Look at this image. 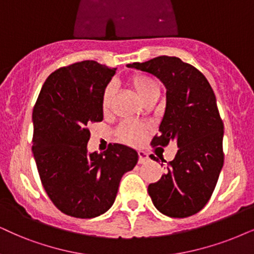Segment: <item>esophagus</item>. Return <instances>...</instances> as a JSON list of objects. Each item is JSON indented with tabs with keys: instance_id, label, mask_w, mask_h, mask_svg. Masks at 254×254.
Segmentation results:
<instances>
[{
	"instance_id": "1",
	"label": "esophagus",
	"mask_w": 254,
	"mask_h": 254,
	"mask_svg": "<svg viewBox=\"0 0 254 254\" xmlns=\"http://www.w3.org/2000/svg\"><path fill=\"white\" fill-rule=\"evenodd\" d=\"M138 157H139V159H138V163L139 164H145V163L149 162V156H147L146 152H144V151H138Z\"/></svg>"
}]
</instances>
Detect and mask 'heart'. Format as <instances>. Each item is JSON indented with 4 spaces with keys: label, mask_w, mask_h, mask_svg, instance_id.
I'll return each instance as SVG.
<instances>
[{
    "label": "heart",
    "mask_w": 254,
    "mask_h": 254,
    "mask_svg": "<svg viewBox=\"0 0 254 254\" xmlns=\"http://www.w3.org/2000/svg\"><path fill=\"white\" fill-rule=\"evenodd\" d=\"M129 84L133 89V91L136 92L137 97L139 98L142 103L151 97H158L160 94V86L158 82L153 77L147 76L145 73H134L129 78ZM114 94V86L108 85L103 92V97H102V109H103L105 114L110 110ZM144 131H145V129H144L143 125L124 123L120 127L117 134L123 142L134 144L142 139Z\"/></svg>",
    "instance_id": "b5f03b06"
}]
</instances>
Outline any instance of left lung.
I'll use <instances>...</instances> for the list:
<instances>
[{"label": "left lung", "instance_id": "1", "mask_svg": "<svg viewBox=\"0 0 254 254\" xmlns=\"http://www.w3.org/2000/svg\"><path fill=\"white\" fill-rule=\"evenodd\" d=\"M127 66L156 76L166 89L159 134L151 145L176 142L178 146L175 159L164 160L165 173L149 185L147 192L165 216L190 217L211 198L224 164V124L213 90L203 73L178 57L159 56Z\"/></svg>", "mask_w": 254, "mask_h": 254}]
</instances>
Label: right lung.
Returning a JSON list of instances; mask_svg holds the SVG:
<instances>
[{
  "mask_svg": "<svg viewBox=\"0 0 254 254\" xmlns=\"http://www.w3.org/2000/svg\"><path fill=\"white\" fill-rule=\"evenodd\" d=\"M116 68L83 61L60 68L42 86L33 111V153L44 190L61 212L90 219L107 212L136 150L110 144L89 153V125L103 121L102 97Z\"/></svg>",
  "mask_w": 254,
  "mask_h": 254,
  "instance_id": "obj_1",
  "label": "right lung"
}]
</instances>
